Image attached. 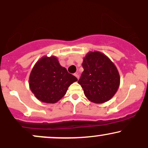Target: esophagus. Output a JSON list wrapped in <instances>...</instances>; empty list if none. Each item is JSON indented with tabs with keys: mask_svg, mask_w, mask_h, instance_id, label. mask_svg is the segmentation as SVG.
<instances>
[{
	"mask_svg": "<svg viewBox=\"0 0 148 148\" xmlns=\"http://www.w3.org/2000/svg\"><path fill=\"white\" fill-rule=\"evenodd\" d=\"M74 76H75L78 79H79V72H76V73H75V74H74Z\"/></svg>",
	"mask_w": 148,
	"mask_h": 148,
	"instance_id": "esophagus-1",
	"label": "esophagus"
}]
</instances>
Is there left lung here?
<instances>
[{"label": "left lung", "mask_w": 148, "mask_h": 148, "mask_svg": "<svg viewBox=\"0 0 148 148\" xmlns=\"http://www.w3.org/2000/svg\"><path fill=\"white\" fill-rule=\"evenodd\" d=\"M84 71L78 81L84 94L93 103H102L115 95L120 86L118 70L105 54L90 51L83 61Z\"/></svg>", "instance_id": "left-lung-1"}]
</instances>
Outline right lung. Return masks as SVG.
I'll list each match as a JSON object with an SVG mask.
<instances>
[{
    "instance_id": "right-lung-1",
    "label": "right lung",
    "mask_w": 148,
    "mask_h": 148,
    "mask_svg": "<svg viewBox=\"0 0 148 148\" xmlns=\"http://www.w3.org/2000/svg\"><path fill=\"white\" fill-rule=\"evenodd\" d=\"M77 79L62 67L56 56H43L34 65L29 77V87L37 99L54 103L67 92Z\"/></svg>"
}]
</instances>
